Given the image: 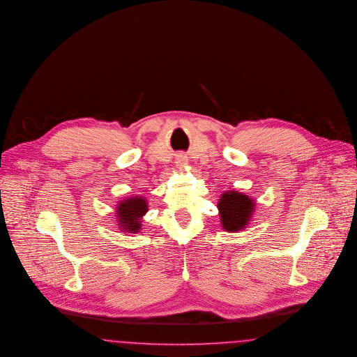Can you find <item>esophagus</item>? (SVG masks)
<instances>
[{
  "mask_svg": "<svg viewBox=\"0 0 357 357\" xmlns=\"http://www.w3.org/2000/svg\"><path fill=\"white\" fill-rule=\"evenodd\" d=\"M175 163H176V167H178L179 170H183L185 167V165H187V158H185V155H178Z\"/></svg>",
  "mask_w": 357,
  "mask_h": 357,
  "instance_id": "esophagus-1",
  "label": "esophagus"
}]
</instances>
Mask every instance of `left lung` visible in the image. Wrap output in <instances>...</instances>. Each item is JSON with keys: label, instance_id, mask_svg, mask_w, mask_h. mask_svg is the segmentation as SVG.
Masks as SVG:
<instances>
[{"label": "left lung", "instance_id": "8db88e82", "mask_svg": "<svg viewBox=\"0 0 357 357\" xmlns=\"http://www.w3.org/2000/svg\"><path fill=\"white\" fill-rule=\"evenodd\" d=\"M254 199L238 191L222 194L218 202L220 223L225 231L236 232L245 229L255 210Z\"/></svg>", "mask_w": 357, "mask_h": 357}]
</instances>
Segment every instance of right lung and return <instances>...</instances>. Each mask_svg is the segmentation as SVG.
Instances as JSON below:
<instances>
[{
  "label": "right lung",
  "mask_w": 357,
  "mask_h": 357,
  "mask_svg": "<svg viewBox=\"0 0 357 357\" xmlns=\"http://www.w3.org/2000/svg\"><path fill=\"white\" fill-rule=\"evenodd\" d=\"M147 200L143 197H132L119 202L116 206V222L125 232L135 234L142 229V216L147 213Z\"/></svg>",
  "instance_id": "1"
}]
</instances>
